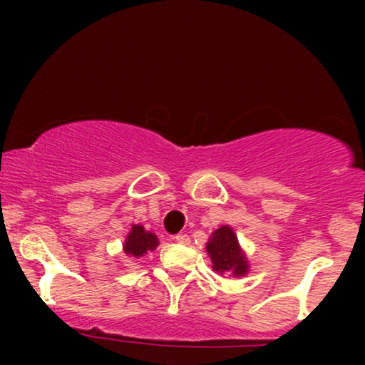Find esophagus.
I'll use <instances>...</instances> for the list:
<instances>
[{"mask_svg":"<svg viewBox=\"0 0 365 365\" xmlns=\"http://www.w3.org/2000/svg\"><path fill=\"white\" fill-rule=\"evenodd\" d=\"M175 242H178V244H183V245H188L190 244V238L185 233H178V235H175Z\"/></svg>","mask_w":365,"mask_h":365,"instance_id":"1","label":"esophagus"}]
</instances>
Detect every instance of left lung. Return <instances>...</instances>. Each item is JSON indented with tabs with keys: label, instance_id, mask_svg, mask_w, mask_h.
Returning a JSON list of instances; mask_svg holds the SVG:
<instances>
[{
	"label": "left lung",
	"instance_id": "1",
	"mask_svg": "<svg viewBox=\"0 0 365 365\" xmlns=\"http://www.w3.org/2000/svg\"><path fill=\"white\" fill-rule=\"evenodd\" d=\"M207 254L212 261L215 271L223 273H232L235 276H242L247 273V259L242 254L238 240L230 226H221L212 233L211 240L207 242Z\"/></svg>",
	"mask_w": 365,
	"mask_h": 365
}]
</instances>
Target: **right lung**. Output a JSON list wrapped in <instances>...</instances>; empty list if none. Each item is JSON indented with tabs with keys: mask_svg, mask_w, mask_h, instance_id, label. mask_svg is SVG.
<instances>
[{
	"mask_svg": "<svg viewBox=\"0 0 365 365\" xmlns=\"http://www.w3.org/2000/svg\"><path fill=\"white\" fill-rule=\"evenodd\" d=\"M125 254L140 255L148 254V250H154L158 247V237L154 233H148L140 225H133L132 232L128 233L127 240H125Z\"/></svg>",
	"mask_w": 365,
	"mask_h": 365,
	"instance_id": "1",
	"label": "right lung"
}]
</instances>
